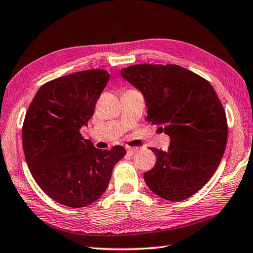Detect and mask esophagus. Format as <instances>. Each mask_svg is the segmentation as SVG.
I'll return each instance as SVG.
<instances>
[{"instance_id":"34e87169","label":"esophagus","mask_w":253,"mask_h":253,"mask_svg":"<svg viewBox=\"0 0 253 253\" xmlns=\"http://www.w3.org/2000/svg\"><path fill=\"white\" fill-rule=\"evenodd\" d=\"M126 149H127V153H129V154H134V153L138 151V149L135 148V147H126Z\"/></svg>"}]
</instances>
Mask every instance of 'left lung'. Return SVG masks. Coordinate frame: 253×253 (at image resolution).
Wrapping results in <instances>:
<instances>
[{
    "instance_id": "left-lung-1",
    "label": "left lung",
    "mask_w": 253,
    "mask_h": 253,
    "mask_svg": "<svg viewBox=\"0 0 253 253\" xmlns=\"http://www.w3.org/2000/svg\"><path fill=\"white\" fill-rule=\"evenodd\" d=\"M121 74L144 95L146 121L170 137L168 152L151 148L156 163L144 173L147 186L174 202L191 198L212 177L225 151L228 123L215 90L176 65H134Z\"/></svg>"
}]
</instances>
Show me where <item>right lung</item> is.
<instances>
[{
  "label": "right lung",
  "mask_w": 253,
  "mask_h": 253,
  "mask_svg": "<svg viewBox=\"0 0 253 253\" xmlns=\"http://www.w3.org/2000/svg\"><path fill=\"white\" fill-rule=\"evenodd\" d=\"M109 74L92 69L60 77L38 90L25 114L22 145L33 178L62 205L84 208L100 198L123 146L97 149L80 134L88 125Z\"/></svg>",
  "instance_id": "add662e5"
}]
</instances>
